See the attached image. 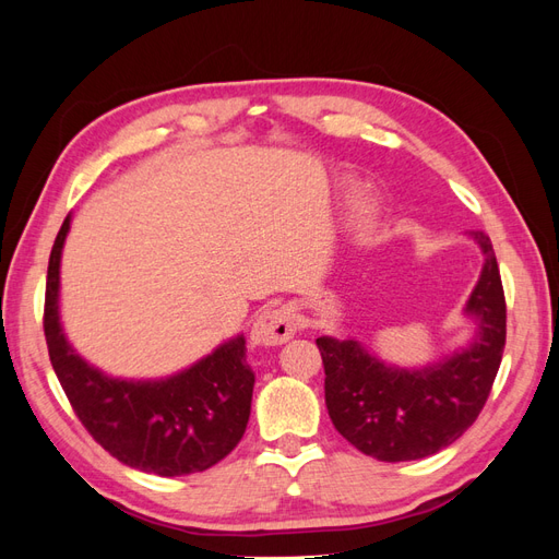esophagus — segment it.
Segmentation results:
<instances>
[{
	"instance_id": "34e87169",
	"label": "esophagus",
	"mask_w": 559,
	"mask_h": 559,
	"mask_svg": "<svg viewBox=\"0 0 559 559\" xmlns=\"http://www.w3.org/2000/svg\"><path fill=\"white\" fill-rule=\"evenodd\" d=\"M296 333V314L289 306L265 310L257 317L251 326V345L275 347L289 341Z\"/></svg>"
}]
</instances>
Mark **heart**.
Wrapping results in <instances>:
<instances>
[{
  "mask_svg": "<svg viewBox=\"0 0 559 559\" xmlns=\"http://www.w3.org/2000/svg\"><path fill=\"white\" fill-rule=\"evenodd\" d=\"M376 216H378V202H376V198L361 195V198L354 200V205H352V218H354V222H357L359 226H368L370 222H376Z\"/></svg>",
  "mask_w": 559,
  "mask_h": 559,
  "instance_id": "obj_1",
  "label": "heart"
}]
</instances>
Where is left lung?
I'll use <instances>...</instances> for the list:
<instances>
[{
	"label": "left lung",
	"mask_w": 559,
	"mask_h": 559,
	"mask_svg": "<svg viewBox=\"0 0 559 559\" xmlns=\"http://www.w3.org/2000/svg\"><path fill=\"white\" fill-rule=\"evenodd\" d=\"M471 238L485 263L464 306L476 326L464 347L401 368L357 337H317L333 427L380 462H413L452 445L476 421L492 389L506 345V300L492 242L480 230Z\"/></svg>",
	"instance_id": "obj_1"
}]
</instances>
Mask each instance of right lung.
<instances>
[{"instance_id":"add662e5","label":"right lung","mask_w":559,"mask_h":559,"mask_svg":"<svg viewBox=\"0 0 559 559\" xmlns=\"http://www.w3.org/2000/svg\"><path fill=\"white\" fill-rule=\"evenodd\" d=\"M72 214L48 259L44 333L48 357L81 425L118 462L156 476L200 473L240 443L251 413L253 370L238 333L189 368L156 380L114 378L67 341L60 321V261Z\"/></svg>"}]
</instances>
